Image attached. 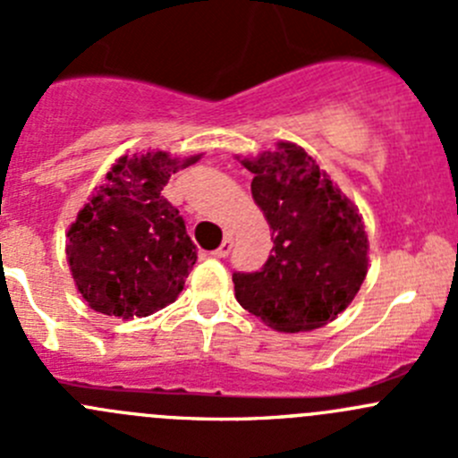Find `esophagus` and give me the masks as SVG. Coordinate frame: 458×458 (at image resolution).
<instances>
[{
  "label": "esophagus",
  "mask_w": 458,
  "mask_h": 458,
  "mask_svg": "<svg viewBox=\"0 0 458 458\" xmlns=\"http://www.w3.org/2000/svg\"><path fill=\"white\" fill-rule=\"evenodd\" d=\"M233 246H234L233 237H225V239H224V243H221V246L216 248V250H212V257H215V259H224V257H228V255H230V250H233Z\"/></svg>",
  "instance_id": "obj_1"
}]
</instances>
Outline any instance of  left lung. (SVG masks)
Segmentation results:
<instances>
[{
  "label": "left lung",
  "instance_id": "1",
  "mask_svg": "<svg viewBox=\"0 0 458 458\" xmlns=\"http://www.w3.org/2000/svg\"><path fill=\"white\" fill-rule=\"evenodd\" d=\"M272 230V255L255 272H233L234 297L281 332L326 326L344 312L368 272V237L352 201L303 148L279 143L243 161Z\"/></svg>",
  "mask_w": 458,
  "mask_h": 458
}]
</instances>
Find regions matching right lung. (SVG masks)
Masks as SVG:
<instances>
[{"label": "right lung", "instance_id": "right-lung-1", "mask_svg": "<svg viewBox=\"0 0 458 458\" xmlns=\"http://www.w3.org/2000/svg\"><path fill=\"white\" fill-rule=\"evenodd\" d=\"M168 152L122 157L68 230L77 290L108 317H148L177 299L197 261L183 216L161 191L195 164Z\"/></svg>", "mask_w": 458, "mask_h": 458}]
</instances>
